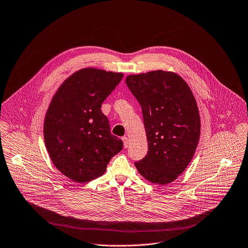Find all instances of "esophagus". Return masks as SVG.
I'll use <instances>...</instances> for the list:
<instances>
[{"label":"esophagus","mask_w":248,"mask_h":248,"mask_svg":"<svg viewBox=\"0 0 248 248\" xmlns=\"http://www.w3.org/2000/svg\"><path fill=\"white\" fill-rule=\"evenodd\" d=\"M122 139H123V141H124V148H127V146H128V138H127L126 136H124Z\"/></svg>","instance_id":"obj_1"}]
</instances>
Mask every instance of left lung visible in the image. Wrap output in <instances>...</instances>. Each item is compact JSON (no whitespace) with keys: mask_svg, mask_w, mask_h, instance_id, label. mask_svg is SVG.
I'll use <instances>...</instances> for the list:
<instances>
[{"mask_svg":"<svg viewBox=\"0 0 248 248\" xmlns=\"http://www.w3.org/2000/svg\"><path fill=\"white\" fill-rule=\"evenodd\" d=\"M125 83L142 109L148 141L147 154L134 165L151 183L170 184L186 170L198 144L195 98L180 76L164 70L128 76Z\"/></svg>","mask_w":248,"mask_h":248,"instance_id":"1","label":"left lung"}]
</instances>
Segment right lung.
<instances>
[{"instance_id": "obj_1", "label": "right lung", "mask_w": 248, "mask_h": 248, "mask_svg": "<svg viewBox=\"0 0 248 248\" xmlns=\"http://www.w3.org/2000/svg\"><path fill=\"white\" fill-rule=\"evenodd\" d=\"M122 74L87 67L70 76L54 95L44 122V139L57 169L78 183L102 175L124 146L113 135L102 103Z\"/></svg>"}]
</instances>
